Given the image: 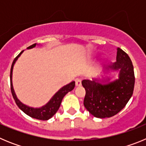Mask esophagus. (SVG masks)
Masks as SVG:
<instances>
[{"label": "esophagus", "instance_id": "34e87169", "mask_svg": "<svg viewBox=\"0 0 146 146\" xmlns=\"http://www.w3.org/2000/svg\"><path fill=\"white\" fill-rule=\"evenodd\" d=\"M75 85L77 87H80L82 85V82H81V80L80 79H76L75 80Z\"/></svg>", "mask_w": 146, "mask_h": 146}]
</instances>
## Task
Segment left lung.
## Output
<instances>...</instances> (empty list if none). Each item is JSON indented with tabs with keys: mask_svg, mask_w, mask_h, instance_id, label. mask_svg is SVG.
<instances>
[{
	"mask_svg": "<svg viewBox=\"0 0 146 146\" xmlns=\"http://www.w3.org/2000/svg\"><path fill=\"white\" fill-rule=\"evenodd\" d=\"M116 74L118 78L112 81ZM135 80L131 59L118 47L116 62L108 66L96 78L82 82L86 90L85 108L96 118H110L116 115L132 96Z\"/></svg>",
	"mask_w": 146,
	"mask_h": 146,
	"instance_id": "1",
	"label": "left lung"
}]
</instances>
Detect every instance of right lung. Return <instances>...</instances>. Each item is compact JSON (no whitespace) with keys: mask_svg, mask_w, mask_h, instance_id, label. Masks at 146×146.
<instances>
[{"mask_svg":"<svg viewBox=\"0 0 146 146\" xmlns=\"http://www.w3.org/2000/svg\"><path fill=\"white\" fill-rule=\"evenodd\" d=\"M36 45H40L37 44H33L31 45L30 47H28V50L30 49L34 48ZM23 52V51H22L19 55L15 58V59L14 60L12 63V65H11V73H10V81H11V94H12V96L14 99H15V102H16L17 105L19 107L22 111L24 112L26 115H29L30 117H31L33 118H36V119L42 120V121H47L49 120L50 118H52L55 113H57V111L58 110L60 106V104H61V102L64 99V97L65 96V95L66 94L69 92V91H72L73 89H74V86H75V82L74 81H72L70 83L67 84L66 86H64V87H62L61 88H60L57 92L54 94L52 97L50 99V101L47 103L46 104H44V106L41 107V108H33V107H30L28 105L25 104H23L20 99H18L17 96L15 92V89L13 87V83H12V72H13V68H14V66H15V63L17 60V59L20 58V55H22V53Z\"/></svg>","mask_w":146,"mask_h":146,"instance_id":"right-lung-1","label":"right lung"}]
</instances>
